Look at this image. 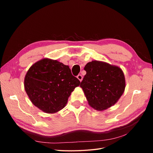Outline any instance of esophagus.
Listing matches in <instances>:
<instances>
[{
    "label": "esophagus",
    "instance_id": "34e87169",
    "mask_svg": "<svg viewBox=\"0 0 153 153\" xmlns=\"http://www.w3.org/2000/svg\"><path fill=\"white\" fill-rule=\"evenodd\" d=\"M77 78L78 80H79L80 82H82V79H83V76H82V75H78V76H77Z\"/></svg>",
    "mask_w": 153,
    "mask_h": 153
}]
</instances>
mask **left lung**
I'll return each instance as SVG.
<instances>
[{
  "instance_id": "8db88e82",
  "label": "left lung",
  "mask_w": 153,
  "mask_h": 153,
  "mask_svg": "<svg viewBox=\"0 0 153 153\" xmlns=\"http://www.w3.org/2000/svg\"><path fill=\"white\" fill-rule=\"evenodd\" d=\"M86 75L81 82L89 105L97 110H103L114 105L123 94L125 78L119 67L103 62H88Z\"/></svg>"
}]
</instances>
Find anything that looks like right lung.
<instances>
[{"label": "right lung", "instance_id": "1", "mask_svg": "<svg viewBox=\"0 0 153 153\" xmlns=\"http://www.w3.org/2000/svg\"><path fill=\"white\" fill-rule=\"evenodd\" d=\"M80 84L68 66L48 59L33 64L24 80L25 90L32 103L49 114L63 108L71 92Z\"/></svg>", "mask_w": 153, "mask_h": 153}]
</instances>
